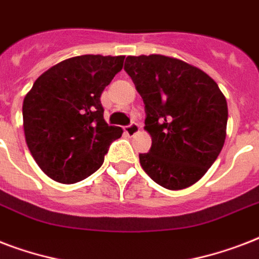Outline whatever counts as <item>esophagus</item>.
Segmentation results:
<instances>
[{
	"label": "esophagus",
	"instance_id": "obj_1",
	"mask_svg": "<svg viewBox=\"0 0 259 259\" xmlns=\"http://www.w3.org/2000/svg\"><path fill=\"white\" fill-rule=\"evenodd\" d=\"M138 132H140V126H138V123H136V122H132L129 126H126L125 127V133L127 134V136H136Z\"/></svg>",
	"mask_w": 259,
	"mask_h": 259
}]
</instances>
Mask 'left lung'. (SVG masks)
Masks as SVG:
<instances>
[{"label": "left lung", "mask_w": 259, "mask_h": 259, "mask_svg": "<svg viewBox=\"0 0 259 259\" xmlns=\"http://www.w3.org/2000/svg\"><path fill=\"white\" fill-rule=\"evenodd\" d=\"M127 72L145 105L152 148L140 162L166 189L195 184L225 145L227 102L204 71L164 55L127 56Z\"/></svg>", "instance_id": "obj_1"}]
</instances>
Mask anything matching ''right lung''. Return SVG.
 I'll use <instances>...</instances> for the list:
<instances>
[{"label":"right lung","instance_id":"right-lung-1","mask_svg":"<svg viewBox=\"0 0 259 259\" xmlns=\"http://www.w3.org/2000/svg\"><path fill=\"white\" fill-rule=\"evenodd\" d=\"M125 56L82 55L41 74L24 98L26 145L52 180L74 184L101 168L123 130L103 118L101 95L122 70Z\"/></svg>","mask_w":259,"mask_h":259}]
</instances>
